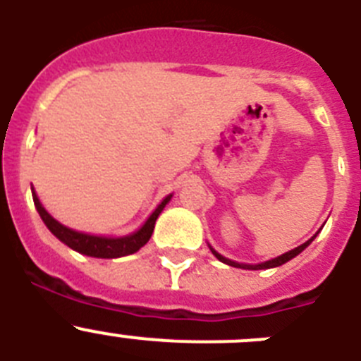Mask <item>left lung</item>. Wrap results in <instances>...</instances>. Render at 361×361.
Here are the masks:
<instances>
[{
  "mask_svg": "<svg viewBox=\"0 0 361 361\" xmlns=\"http://www.w3.org/2000/svg\"><path fill=\"white\" fill-rule=\"evenodd\" d=\"M312 238H314V237H312ZM312 238H311V240H307V242H305V244H302V245H298V247H295V250L288 251V253L280 255V257L273 258V260H267V262L257 264V266H245V264L233 262V260H229V258H226V257H222V255H219V253H216L215 250H212V251H213V255H215V257L219 258L220 262L228 264V266H233V267H244V269H269V267L282 266V264H286V262H288V260H291V258H295L296 255H298V253H302V251H304L305 247H307V245L311 244V242H312Z\"/></svg>",
  "mask_w": 361,
  "mask_h": 361,
  "instance_id": "8db88e82",
  "label": "left lung"
}]
</instances>
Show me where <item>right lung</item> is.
I'll list each match as a JSON object with an SVG mask.
<instances>
[{"label":"right lung","instance_id":"obj_1","mask_svg":"<svg viewBox=\"0 0 361 361\" xmlns=\"http://www.w3.org/2000/svg\"><path fill=\"white\" fill-rule=\"evenodd\" d=\"M32 197H34V204H36V209L39 213V216L43 219V222L47 224V228L56 235L61 242H65L68 247L79 251L82 255H88V257L95 258H117V257H126V255H132L135 251H139L146 242L152 237L153 228H155V220L161 215V212L164 209V206L168 204V200L171 199L166 197L159 208L149 215V219L146 220V224L142 226L139 231H135L133 235H128V237H121V238H106V237H94V235H86V233L73 231V229L66 228V226L59 224L56 219L47 213V209L41 206L37 195L32 191Z\"/></svg>","mask_w":361,"mask_h":361}]
</instances>
